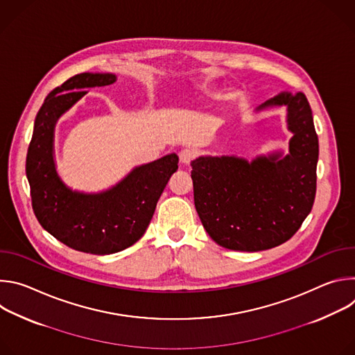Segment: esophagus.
Returning <instances> with one entry per match:
<instances>
[{
	"label": "esophagus",
	"instance_id": "esophagus-1",
	"mask_svg": "<svg viewBox=\"0 0 355 355\" xmlns=\"http://www.w3.org/2000/svg\"><path fill=\"white\" fill-rule=\"evenodd\" d=\"M193 159V151L185 148L180 151V163L184 166H188L191 163V160Z\"/></svg>",
	"mask_w": 355,
	"mask_h": 355
}]
</instances>
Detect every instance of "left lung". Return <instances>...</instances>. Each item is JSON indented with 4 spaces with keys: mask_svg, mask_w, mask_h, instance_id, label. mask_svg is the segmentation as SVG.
<instances>
[{
    "mask_svg": "<svg viewBox=\"0 0 355 355\" xmlns=\"http://www.w3.org/2000/svg\"><path fill=\"white\" fill-rule=\"evenodd\" d=\"M286 107L292 132L284 151L257 156H200L191 162L193 200L211 239L236 251H261L289 240L311 214L316 195L319 140L303 92L282 91L256 112Z\"/></svg>",
    "mask_w": 355,
    "mask_h": 355,
    "instance_id": "obj_1",
    "label": "left lung"
}]
</instances>
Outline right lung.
Here are the masks:
<instances>
[{"instance_id":"1","label":"right lung","mask_w":355,"mask_h":355,"mask_svg":"<svg viewBox=\"0 0 355 355\" xmlns=\"http://www.w3.org/2000/svg\"><path fill=\"white\" fill-rule=\"evenodd\" d=\"M112 73H81L50 92L40 107L26 156L32 208L42 227L63 244L89 254H114L146 232L157 200L178 170V156L167 155L135 167L116 185L95 193L73 191L56 170L55 128L87 88L111 85Z\"/></svg>"}]
</instances>
